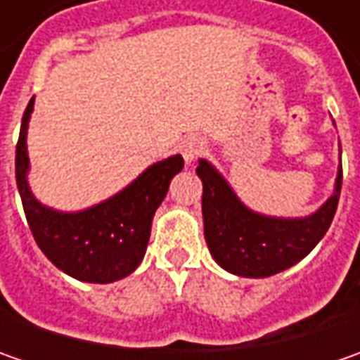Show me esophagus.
I'll return each instance as SVG.
<instances>
[{
  "mask_svg": "<svg viewBox=\"0 0 360 360\" xmlns=\"http://www.w3.org/2000/svg\"><path fill=\"white\" fill-rule=\"evenodd\" d=\"M180 152H182V156L186 160V164H192L194 160L202 156L204 142H202L200 138H196V136H188V138L182 140V144H180Z\"/></svg>",
  "mask_w": 360,
  "mask_h": 360,
  "instance_id": "34e87169",
  "label": "esophagus"
}]
</instances>
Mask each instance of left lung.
<instances>
[{
    "label": "left lung",
    "instance_id": "1",
    "mask_svg": "<svg viewBox=\"0 0 360 360\" xmlns=\"http://www.w3.org/2000/svg\"><path fill=\"white\" fill-rule=\"evenodd\" d=\"M196 174L202 180L208 250L222 269L246 278L272 276L309 255L335 218L342 186V166H339L335 192L316 212L302 218H276L244 206L210 162L200 160Z\"/></svg>",
    "mask_w": 360,
    "mask_h": 360
}]
</instances>
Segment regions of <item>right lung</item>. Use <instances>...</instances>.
Instances as JSON below:
<instances>
[{"label": "right lung", "instance_id": "1", "mask_svg": "<svg viewBox=\"0 0 360 360\" xmlns=\"http://www.w3.org/2000/svg\"><path fill=\"white\" fill-rule=\"evenodd\" d=\"M34 98L21 118L15 146V180L23 212L41 252L58 269L84 283H114L140 266L150 240L152 218L164 200L170 180L184 168L180 154L146 168L112 198L79 212L44 206L27 184V124Z\"/></svg>", "mask_w": 360, "mask_h": 360}]
</instances>
